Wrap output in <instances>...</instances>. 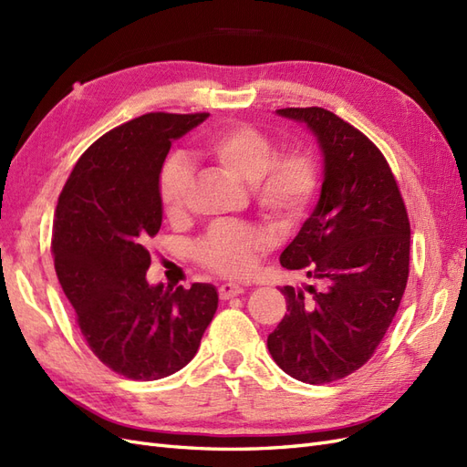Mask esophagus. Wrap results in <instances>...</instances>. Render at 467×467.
<instances>
[{
    "label": "esophagus",
    "mask_w": 467,
    "mask_h": 467,
    "mask_svg": "<svg viewBox=\"0 0 467 467\" xmlns=\"http://www.w3.org/2000/svg\"><path fill=\"white\" fill-rule=\"evenodd\" d=\"M218 292H220L222 300H230V298H234V296L244 294V286L234 285V282H223V285H220Z\"/></svg>",
    "instance_id": "1"
}]
</instances>
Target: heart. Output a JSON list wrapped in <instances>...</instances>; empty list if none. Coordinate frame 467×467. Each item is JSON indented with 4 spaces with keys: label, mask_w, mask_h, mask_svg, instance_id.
<instances>
[{
    "label": "heart",
    "mask_w": 467,
    "mask_h": 467,
    "mask_svg": "<svg viewBox=\"0 0 467 467\" xmlns=\"http://www.w3.org/2000/svg\"><path fill=\"white\" fill-rule=\"evenodd\" d=\"M201 151L223 173L247 182L261 214L276 228L298 223L314 201L319 185L314 155L306 150L275 153L273 140L255 126H223L204 140ZM191 181V165L182 155L175 153L163 161L158 189L171 220L185 210ZM266 247L268 237L249 223H218L194 245V257L218 275L239 276Z\"/></svg>",
    "instance_id": "obj_1"
}]
</instances>
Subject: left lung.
I'll return each instance as SVG.
<instances>
[{
    "mask_svg": "<svg viewBox=\"0 0 467 467\" xmlns=\"http://www.w3.org/2000/svg\"><path fill=\"white\" fill-rule=\"evenodd\" d=\"M304 124L323 158L319 201L280 265L317 280L285 286L286 314L268 335L273 360L306 384H329L370 360L409 276V218L381 151L321 107L278 109Z\"/></svg>",
    "mask_w": 467,
    "mask_h": 467,
    "instance_id": "obj_1",
    "label": "left lung"
}]
</instances>
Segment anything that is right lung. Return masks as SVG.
Returning a JSON list of instances; mask_svg holds the SVG:
<instances>
[{
  "mask_svg": "<svg viewBox=\"0 0 467 467\" xmlns=\"http://www.w3.org/2000/svg\"><path fill=\"white\" fill-rule=\"evenodd\" d=\"M208 115L148 112L81 155L54 214V268L93 355L151 381L187 366L218 307L216 286L150 285L148 239L161 228L160 169L173 140Z\"/></svg>",
  "mask_w": 467,
  "mask_h": 467,
  "instance_id": "add662e5",
  "label": "right lung"
}]
</instances>
